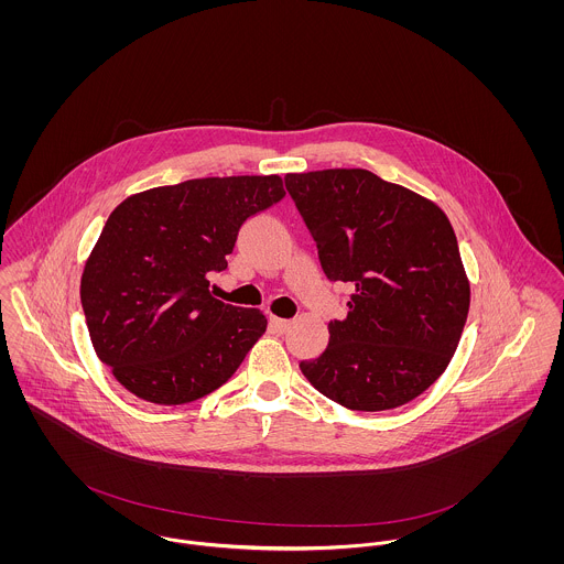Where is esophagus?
I'll return each mask as SVG.
<instances>
[{"label":"esophagus","instance_id":"34e87169","mask_svg":"<svg viewBox=\"0 0 564 564\" xmlns=\"http://www.w3.org/2000/svg\"><path fill=\"white\" fill-rule=\"evenodd\" d=\"M291 325H293V323L289 322V319L269 317V327H271L273 332H278V334H284V332H289V329H291Z\"/></svg>","mask_w":564,"mask_h":564}]
</instances>
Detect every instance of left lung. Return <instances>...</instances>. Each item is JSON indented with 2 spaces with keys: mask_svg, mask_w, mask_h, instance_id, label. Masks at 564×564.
<instances>
[{
  "mask_svg": "<svg viewBox=\"0 0 564 564\" xmlns=\"http://www.w3.org/2000/svg\"><path fill=\"white\" fill-rule=\"evenodd\" d=\"M329 282L354 293L327 323L308 382L349 410L412 402L447 369L469 313V280L445 213L367 169L286 173Z\"/></svg>",
  "mask_w": 564,
  "mask_h": 564,
  "instance_id": "1",
  "label": "left lung"
}]
</instances>
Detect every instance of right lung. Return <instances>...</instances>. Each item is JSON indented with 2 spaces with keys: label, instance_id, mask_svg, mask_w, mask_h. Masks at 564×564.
<instances>
[{
  "label": "right lung",
  "instance_id": "obj_1",
  "mask_svg": "<svg viewBox=\"0 0 564 564\" xmlns=\"http://www.w3.org/2000/svg\"><path fill=\"white\" fill-rule=\"evenodd\" d=\"M278 175L186 180L121 202L82 273L97 358L130 393L177 405L213 393L267 329L256 308L215 300L242 224L284 197Z\"/></svg>",
  "mask_w": 564,
  "mask_h": 564
}]
</instances>
